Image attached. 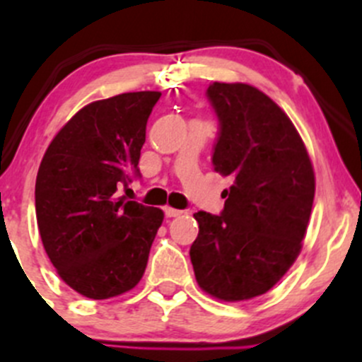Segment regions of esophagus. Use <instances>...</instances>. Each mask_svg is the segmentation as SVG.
I'll list each match as a JSON object with an SVG mask.
<instances>
[{"mask_svg":"<svg viewBox=\"0 0 362 362\" xmlns=\"http://www.w3.org/2000/svg\"><path fill=\"white\" fill-rule=\"evenodd\" d=\"M164 214H166V217H178V215H182V210L166 206V208H164Z\"/></svg>","mask_w":362,"mask_h":362,"instance_id":"esophagus-1","label":"esophagus"}]
</instances>
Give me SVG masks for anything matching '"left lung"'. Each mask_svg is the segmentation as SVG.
<instances>
[{"label": "left lung", "mask_w": 362, "mask_h": 362, "mask_svg": "<svg viewBox=\"0 0 362 362\" xmlns=\"http://www.w3.org/2000/svg\"><path fill=\"white\" fill-rule=\"evenodd\" d=\"M211 164L231 178L221 215L198 211L191 262L199 287L224 301L268 293L301 252L315 196L305 144L286 112L249 83L214 82Z\"/></svg>", "instance_id": "8db88e82"}]
</instances>
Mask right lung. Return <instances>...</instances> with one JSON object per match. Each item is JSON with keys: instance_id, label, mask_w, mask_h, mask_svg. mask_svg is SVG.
Instances as JSON below:
<instances>
[{"instance_id": "obj_1", "label": "right lung", "mask_w": 362, "mask_h": 362, "mask_svg": "<svg viewBox=\"0 0 362 362\" xmlns=\"http://www.w3.org/2000/svg\"><path fill=\"white\" fill-rule=\"evenodd\" d=\"M160 93H124L89 103L56 134L35 187L43 249L78 294L108 299L133 289L147 268L164 214L126 202L119 189L140 177L145 129Z\"/></svg>"}]
</instances>
